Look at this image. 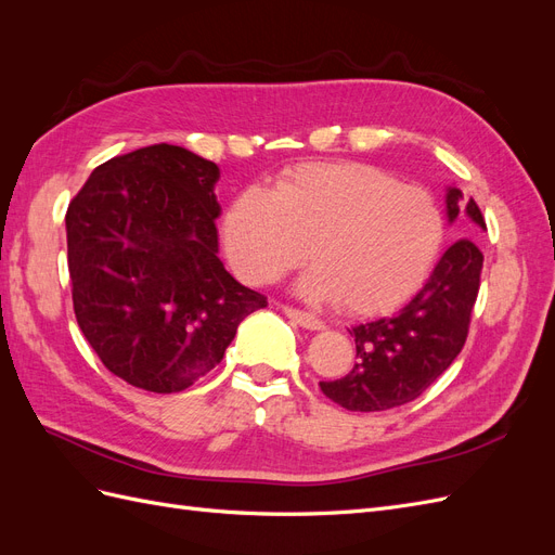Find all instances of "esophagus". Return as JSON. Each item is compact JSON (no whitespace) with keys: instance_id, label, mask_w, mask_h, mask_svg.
I'll list each match as a JSON object with an SVG mask.
<instances>
[{"instance_id":"obj_1","label":"esophagus","mask_w":555,"mask_h":555,"mask_svg":"<svg viewBox=\"0 0 555 555\" xmlns=\"http://www.w3.org/2000/svg\"><path fill=\"white\" fill-rule=\"evenodd\" d=\"M282 308V312L287 314L292 322H296L298 326H304V328H310V331H319V328H324V322L322 319H317L314 314H310V312H306V310H298V308H292V306H280Z\"/></svg>"}]
</instances>
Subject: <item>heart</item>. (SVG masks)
<instances>
[{"mask_svg":"<svg viewBox=\"0 0 555 555\" xmlns=\"http://www.w3.org/2000/svg\"><path fill=\"white\" fill-rule=\"evenodd\" d=\"M227 259L263 287L308 259L306 292L351 314H377L424 287L444 243L428 190L361 162H312L282 171L273 192L245 188L222 220Z\"/></svg>","mask_w":555,"mask_h":555,"instance_id":"heart-1","label":"heart"}]
</instances>
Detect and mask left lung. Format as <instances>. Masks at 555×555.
<instances>
[{
    "mask_svg": "<svg viewBox=\"0 0 555 555\" xmlns=\"http://www.w3.org/2000/svg\"><path fill=\"white\" fill-rule=\"evenodd\" d=\"M467 217L463 236L453 243L428 282L405 308L391 317L351 326L357 363L349 375L319 382L326 398L351 412H382L405 405L422 396L461 354L469 317L479 294L483 255L473 238L486 231L475 198L459 188L447 192V217Z\"/></svg>",
    "mask_w": 555,
    "mask_h": 555,
    "instance_id": "1",
    "label": "left lung"
}]
</instances>
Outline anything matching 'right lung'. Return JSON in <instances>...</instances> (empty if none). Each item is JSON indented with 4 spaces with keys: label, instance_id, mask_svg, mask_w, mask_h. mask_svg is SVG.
Here are the masks:
<instances>
[{
    "label": "right lung",
    "instance_id": "add662e5",
    "mask_svg": "<svg viewBox=\"0 0 555 555\" xmlns=\"http://www.w3.org/2000/svg\"><path fill=\"white\" fill-rule=\"evenodd\" d=\"M217 180L215 162L157 143L96 166L66 210L78 326L139 389L184 391L268 306L217 257Z\"/></svg>",
    "mask_w": 555,
    "mask_h": 555
}]
</instances>
